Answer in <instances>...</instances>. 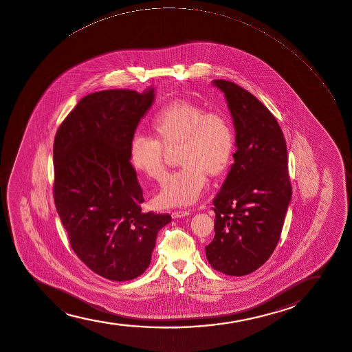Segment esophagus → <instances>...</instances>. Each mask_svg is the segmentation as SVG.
Returning a JSON list of instances; mask_svg holds the SVG:
<instances>
[{"instance_id":"obj_1","label":"esophagus","mask_w":352,"mask_h":352,"mask_svg":"<svg viewBox=\"0 0 352 352\" xmlns=\"http://www.w3.org/2000/svg\"><path fill=\"white\" fill-rule=\"evenodd\" d=\"M188 214H190V211L189 210H177L173 211L171 212V216L174 217V219H181V217H186Z\"/></svg>"}]
</instances>
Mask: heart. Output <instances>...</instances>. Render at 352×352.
<instances>
[{
  "label": "heart",
  "mask_w": 352,
  "mask_h": 352,
  "mask_svg": "<svg viewBox=\"0 0 352 352\" xmlns=\"http://www.w3.org/2000/svg\"><path fill=\"white\" fill-rule=\"evenodd\" d=\"M153 136L136 133L130 142L133 168L154 181L166 176L164 148L177 146L182 168L166 178L158 194L163 206H190L206 189L208 177H221L234 161L236 135L230 118L192 102L163 107L151 118Z\"/></svg>",
  "instance_id": "1"
}]
</instances>
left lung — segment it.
Instances as JSON below:
<instances>
[{"mask_svg":"<svg viewBox=\"0 0 352 352\" xmlns=\"http://www.w3.org/2000/svg\"><path fill=\"white\" fill-rule=\"evenodd\" d=\"M226 95L236 130L234 163L214 198V237L208 262L229 276H244L267 262L277 247L292 195L283 131L252 94L214 80Z\"/></svg>","mask_w":352,"mask_h":352,"instance_id":"1","label":"left lung"}]
</instances>
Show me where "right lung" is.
Instances as JSON below:
<instances>
[{"mask_svg":"<svg viewBox=\"0 0 352 352\" xmlns=\"http://www.w3.org/2000/svg\"><path fill=\"white\" fill-rule=\"evenodd\" d=\"M154 89L89 94L54 141V202L77 257L97 275L129 280L149 267L169 214L143 212L130 142L153 104Z\"/></svg>","mask_w":352,"mask_h":352,"instance_id":"1","label":"right lung"}]
</instances>
